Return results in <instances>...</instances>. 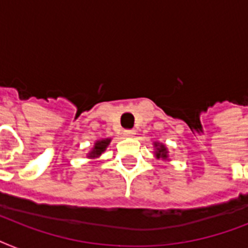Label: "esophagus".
<instances>
[{
  "label": "esophagus",
  "mask_w": 248,
  "mask_h": 248,
  "mask_svg": "<svg viewBox=\"0 0 248 248\" xmlns=\"http://www.w3.org/2000/svg\"><path fill=\"white\" fill-rule=\"evenodd\" d=\"M135 134H136L135 130H124V135L127 136V138H132Z\"/></svg>",
  "instance_id": "1"
}]
</instances>
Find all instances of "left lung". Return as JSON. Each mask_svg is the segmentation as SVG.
Here are the masks:
<instances>
[{"label": "left lung", "instance_id": "left-lung-1", "mask_svg": "<svg viewBox=\"0 0 248 248\" xmlns=\"http://www.w3.org/2000/svg\"><path fill=\"white\" fill-rule=\"evenodd\" d=\"M155 147H157V152H155V153H157V157H162V158H166V157H167V151H166V148H165V145H162V144H161V145H159V144H155Z\"/></svg>", "mask_w": 248, "mask_h": 248}]
</instances>
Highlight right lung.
Masks as SVG:
<instances>
[{
  "label": "right lung",
  "mask_w": 248,
  "mask_h": 248,
  "mask_svg": "<svg viewBox=\"0 0 248 248\" xmlns=\"http://www.w3.org/2000/svg\"><path fill=\"white\" fill-rule=\"evenodd\" d=\"M109 143H110V139L99 140V141H96V143H95V147H93V152L89 155V157H97V155H100L101 153L105 151V148L108 147Z\"/></svg>",
  "instance_id": "right-lung-1"
}]
</instances>
